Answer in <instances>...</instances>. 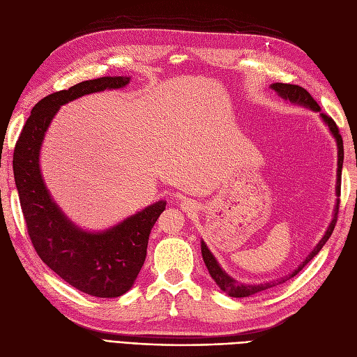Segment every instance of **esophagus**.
<instances>
[{"instance_id":"34e87169","label":"esophagus","mask_w":357,"mask_h":357,"mask_svg":"<svg viewBox=\"0 0 357 357\" xmlns=\"http://www.w3.org/2000/svg\"><path fill=\"white\" fill-rule=\"evenodd\" d=\"M181 208L185 210V211H190V210L195 208V202H192L189 199H185V201L181 202Z\"/></svg>"}]
</instances>
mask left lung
<instances>
[{"label":"left lung","mask_w":357,"mask_h":357,"mask_svg":"<svg viewBox=\"0 0 357 357\" xmlns=\"http://www.w3.org/2000/svg\"><path fill=\"white\" fill-rule=\"evenodd\" d=\"M271 88L282 96V98L284 100H289L291 102H296V104H301V105H305V107H310L311 110L314 112H319L323 121H325V123L329 126L332 135L335 137V139H337V146H338V171H337V197L341 195V169H342V160H344V146H342V137L340 134V129L337 126V123L333 122V119L328 114H325L321 112L320 105L316 102V100L312 98V96L304 89L301 88V86L298 84H289V83H274L271 84ZM338 210H340V198L337 199V205H335V213H333V219L329 225V228L326 231V234L323 235V238L320 240V243L314 247V250H312L304 262H302L298 269H295L294 273H291L290 277H295L302 268H304L312 257H314L320 250L321 247L326 244V241L329 240V236L332 235L333 232V228L335 225H337V219H338ZM201 252H202V259H204V264L205 266H207L210 275L213 277V280L215 283H218V286L226 291L229 296H234V298H245V296H250V295H255V294H259V291L262 290H266L269 287L275 286V283H265V284H243V283H238L236 280L231 278L228 274H226L223 269L219 266L218 261H215L214 256L211 255V252L207 248V245H205V243L202 241L201 243ZM282 282H284V280H282ZM280 282V283H282Z\"/></svg>","instance_id":"8db88e82"}]
</instances>
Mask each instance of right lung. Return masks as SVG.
I'll return each instance as SVG.
<instances>
[{
  "label": "right lung",
  "mask_w": 357,
  "mask_h": 357,
  "mask_svg": "<svg viewBox=\"0 0 357 357\" xmlns=\"http://www.w3.org/2000/svg\"><path fill=\"white\" fill-rule=\"evenodd\" d=\"M128 83L129 77L121 75L100 77L45 96L26 119L13 153L20 207L37 255L63 282L98 298H117L132 287L146 261L150 231L167 202L158 201L105 232H84L52 201L41 178L38 156L45 132L61 105Z\"/></svg>",
  "instance_id": "1"
}]
</instances>
